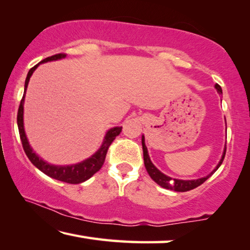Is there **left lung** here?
I'll return each mask as SVG.
<instances>
[{"label":"left lung","mask_w":250,"mask_h":250,"mask_svg":"<svg viewBox=\"0 0 250 250\" xmlns=\"http://www.w3.org/2000/svg\"><path fill=\"white\" fill-rule=\"evenodd\" d=\"M216 87L217 91L219 93V95H222V89L221 87L219 85L214 86ZM142 146H143V156H144V165L145 167H146V171L147 173L151 176L153 181H155L159 186H161L164 189H168V190H173L176 192H186V191H190L192 189H195V188L201 186V184L206 181V180H208L211 175L213 174V172H216L219 167H220L222 161L225 159V155H226V151H227V147L225 146L224 149V154L221 156V160L220 162L218 163V165L216 167V168L211 172L209 175L205 176V178H201V179H197V180H179V179H172L170 176L163 174L162 172L160 170H157L155 167V165L152 163L151 159H149L148 156V152H147V148H146V145H145V140H144V136H142Z\"/></svg>","instance_id":"1"}]
</instances>
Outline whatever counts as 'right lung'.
Wrapping results in <instances>:
<instances>
[{
  "instance_id": "right-lung-1",
  "label": "right lung",
  "mask_w": 250,
  "mask_h": 250,
  "mask_svg": "<svg viewBox=\"0 0 250 250\" xmlns=\"http://www.w3.org/2000/svg\"><path fill=\"white\" fill-rule=\"evenodd\" d=\"M64 57H66L64 53H58V55L48 57V58L43 59L41 62L36 64V66L32 67L29 70L28 76H26V79H25V83H24V94H23V97L21 99L20 106H19V110H18V127H19V133H20V138L22 142L23 149H24L26 156L29 157V160L31 161V163L34 165V167L39 168L41 172H43L44 174H47L48 176H50V178L59 180V181H62V182L70 183V184H78V183L85 182L86 180L90 179L96 172L101 170L104 162H105V157L107 154V151H108V147L110 146V144L113 143L115 138H116V136H118L121 134L122 127L110 128L108 132L106 133L101 148H99L94 155H91L89 159H87L85 161H83V162L77 163L74 165L49 164L48 162H45V161L42 160L41 157L38 156L36 153L33 152V149L31 148V146H30L28 142V138H26L25 132H24V126H23V104H24L26 87H28L30 77L32 76L33 71L36 70L37 67L39 66L40 63L48 62V61H52V60L62 59Z\"/></svg>"
}]
</instances>
